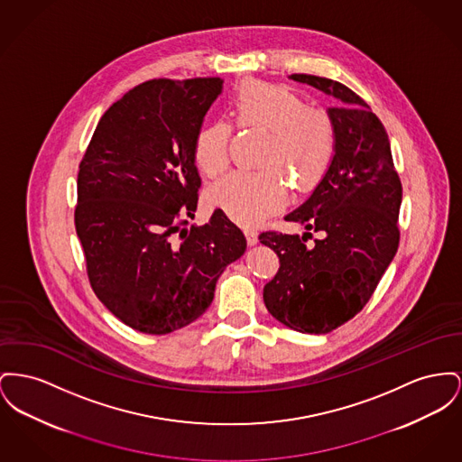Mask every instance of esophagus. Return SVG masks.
<instances>
[{
  "instance_id": "34e87169",
  "label": "esophagus",
  "mask_w": 462,
  "mask_h": 462,
  "mask_svg": "<svg viewBox=\"0 0 462 462\" xmlns=\"http://www.w3.org/2000/svg\"><path fill=\"white\" fill-rule=\"evenodd\" d=\"M245 241L247 245H254L258 243V234L253 230H245Z\"/></svg>"
}]
</instances>
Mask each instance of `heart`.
<instances>
[{"label":"heart","mask_w":462,"mask_h":462,"mask_svg":"<svg viewBox=\"0 0 462 462\" xmlns=\"http://www.w3.org/2000/svg\"><path fill=\"white\" fill-rule=\"evenodd\" d=\"M228 108L243 129L263 133L256 171H234L208 190L211 206L236 223L254 226L288 200V184L312 190L335 155V124L323 108L305 105L293 88L279 83L245 80L230 97ZM230 127L211 120L193 139V161L215 178L228 167Z\"/></svg>","instance_id":"heart-1"}]
</instances>
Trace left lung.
<instances>
[{"label": "left lung", "instance_id": "1", "mask_svg": "<svg viewBox=\"0 0 462 462\" xmlns=\"http://www.w3.org/2000/svg\"><path fill=\"white\" fill-rule=\"evenodd\" d=\"M338 101L328 113L335 124V155L323 180L286 215L321 232L305 245L297 234H260L281 267L263 288L272 316L300 333H329L347 323L372 299L398 243L402 181L389 137L375 113L351 88L314 75H291Z\"/></svg>", "mask_w": 462, "mask_h": 462}]
</instances>
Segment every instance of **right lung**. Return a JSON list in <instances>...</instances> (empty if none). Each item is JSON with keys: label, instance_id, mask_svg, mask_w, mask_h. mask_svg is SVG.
I'll use <instances>...</instances> for the list:
<instances>
[{"label": "right lung", "instance_id": "1", "mask_svg": "<svg viewBox=\"0 0 462 462\" xmlns=\"http://www.w3.org/2000/svg\"><path fill=\"white\" fill-rule=\"evenodd\" d=\"M223 90L221 79L150 80L101 116L79 172L77 234L94 293L122 323L165 335L199 319L245 234L197 211L193 139Z\"/></svg>", "mask_w": 462, "mask_h": 462}]
</instances>
